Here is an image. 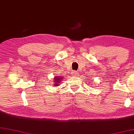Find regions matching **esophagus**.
<instances>
[{"label": "esophagus", "mask_w": 134, "mask_h": 134, "mask_svg": "<svg viewBox=\"0 0 134 134\" xmlns=\"http://www.w3.org/2000/svg\"><path fill=\"white\" fill-rule=\"evenodd\" d=\"M77 75V73L76 71H75V70H74V71L72 72V75H73V76H76Z\"/></svg>", "instance_id": "esophagus-1"}]
</instances>
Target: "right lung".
I'll return each instance as SVG.
<instances>
[{"instance_id":"right-lung-1","label":"right lung","mask_w":134,"mask_h":134,"mask_svg":"<svg viewBox=\"0 0 134 134\" xmlns=\"http://www.w3.org/2000/svg\"><path fill=\"white\" fill-rule=\"evenodd\" d=\"M64 77L62 76H56L54 78V86H59L60 84V83L62 82Z\"/></svg>"}]
</instances>
